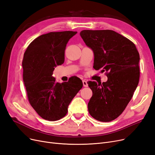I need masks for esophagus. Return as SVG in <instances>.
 I'll use <instances>...</instances> for the list:
<instances>
[{"label": "esophagus", "instance_id": "obj_1", "mask_svg": "<svg viewBox=\"0 0 155 155\" xmlns=\"http://www.w3.org/2000/svg\"><path fill=\"white\" fill-rule=\"evenodd\" d=\"M83 86L84 87H87L88 86V84L87 83V81L86 79H83Z\"/></svg>", "mask_w": 155, "mask_h": 155}]
</instances>
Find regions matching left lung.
I'll return each mask as SVG.
<instances>
[{
  "label": "left lung",
  "mask_w": 155,
  "mask_h": 155,
  "mask_svg": "<svg viewBox=\"0 0 155 155\" xmlns=\"http://www.w3.org/2000/svg\"><path fill=\"white\" fill-rule=\"evenodd\" d=\"M80 35L93 50L94 68L106 72V82L87 83L92 91L89 114L101 122L117 119L131 99L139 81L140 56L135 45L112 30H83Z\"/></svg>",
  "instance_id": "left-lung-1"
}]
</instances>
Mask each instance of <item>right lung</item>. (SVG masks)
I'll use <instances>...</instances> for the list:
<instances>
[{
	"label": "right lung",
	"instance_id": "1",
	"mask_svg": "<svg viewBox=\"0 0 155 155\" xmlns=\"http://www.w3.org/2000/svg\"><path fill=\"white\" fill-rule=\"evenodd\" d=\"M76 31L51 32L29 45L22 61L23 81L28 101L41 118L49 121L65 117L72 99L83 87L79 78L58 83L52 77L54 67L65 61L67 44Z\"/></svg>",
	"mask_w": 155,
	"mask_h": 155
}]
</instances>
